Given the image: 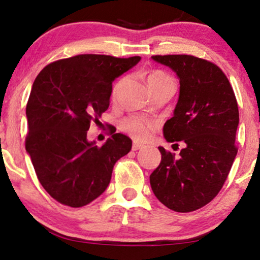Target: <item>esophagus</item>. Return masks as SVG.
<instances>
[{"mask_svg":"<svg viewBox=\"0 0 260 260\" xmlns=\"http://www.w3.org/2000/svg\"><path fill=\"white\" fill-rule=\"evenodd\" d=\"M143 147H144L143 144H140V143H138V142H134V144H133V150H134V151H137V150H140V149H142Z\"/></svg>","mask_w":260,"mask_h":260,"instance_id":"34e87169","label":"esophagus"}]
</instances>
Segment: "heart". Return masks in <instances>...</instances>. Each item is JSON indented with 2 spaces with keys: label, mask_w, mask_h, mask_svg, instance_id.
I'll return each mask as SVG.
<instances>
[{
  "label": "heart",
  "mask_w": 260,
  "mask_h": 260,
  "mask_svg": "<svg viewBox=\"0 0 260 260\" xmlns=\"http://www.w3.org/2000/svg\"><path fill=\"white\" fill-rule=\"evenodd\" d=\"M147 81L149 87L152 88L157 85L166 83V81H173L168 74L162 72V71H152L148 74ZM120 87V81L115 85L112 90V98L117 97ZM123 129L126 131L130 136H133L135 140L138 141H149L152 136V133L155 130V124L149 120L141 118V117H129L123 122Z\"/></svg>",
  "instance_id": "1"
}]
</instances>
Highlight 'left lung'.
Returning <instances> with one entry per match:
<instances>
[{
    "label": "left lung",
    "instance_id": "obj_1",
    "mask_svg": "<svg viewBox=\"0 0 260 260\" xmlns=\"http://www.w3.org/2000/svg\"><path fill=\"white\" fill-rule=\"evenodd\" d=\"M151 58L180 79L179 101L163 135L170 143L183 141L186 147L179 158L158 147L162 158L150 186L169 209L193 212L211 202L229 176L238 152V103L225 73L213 62L186 54Z\"/></svg>",
    "mask_w": 260,
    "mask_h": 260
}]
</instances>
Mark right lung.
<instances>
[{"label":"right lung","instance_id":"right-lung-1","mask_svg":"<svg viewBox=\"0 0 260 260\" xmlns=\"http://www.w3.org/2000/svg\"><path fill=\"white\" fill-rule=\"evenodd\" d=\"M141 56L80 54L49 63L35 78L28 99L26 150L41 186L60 204L83 207L104 193L112 169L133 142L115 134L102 147L87 130L108 110L112 81Z\"/></svg>","mask_w":260,"mask_h":260}]
</instances>
